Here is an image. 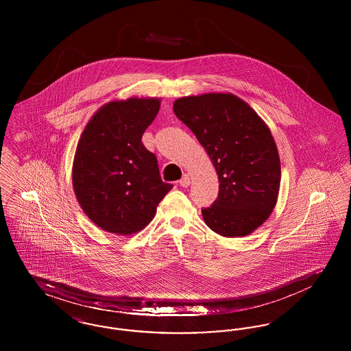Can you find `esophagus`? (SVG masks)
Instances as JSON below:
<instances>
[{
  "label": "esophagus",
  "instance_id": "1",
  "mask_svg": "<svg viewBox=\"0 0 351 351\" xmlns=\"http://www.w3.org/2000/svg\"><path fill=\"white\" fill-rule=\"evenodd\" d=\"M179 184H180V186H184V188L189 186V184H191L189 176H188V175H184L183 178L179 180Z\"/></svg>",
  "mask_w": 351,
  "mask_h": 351
}]
</instances>
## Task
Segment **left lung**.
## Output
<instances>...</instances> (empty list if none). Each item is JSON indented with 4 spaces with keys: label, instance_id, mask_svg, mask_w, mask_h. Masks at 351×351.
<instances>
[{
    "label": "left lung",
    "instance_id": "obj_1",
    "mask_svg": "<svg viewBox=\"0 0 351 351\" xmlns=\"http://www.w3.org/2000/svg\"><path fill=\"white\" fill-rule=\"evenodd\" d=\"M173 112L217 171V200L201 210L205 223L222 237L252 233L272 213L280 188V159L267 125L232 93L182 97Z\"/></svg>",
    "mask_w": 351,
    "mask_h": 351
}]
</instances>
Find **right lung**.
Here are the masks:
<instances>
[{
	"label": "right lung",
	"mask_w": 351,
	"mask_h": 351,
	"mask_svg": "<svg viewBox=\"0 0 351 351\" xmlns=\"http://www.w3.org/2000/svg\"><path fill=\"white\" fill-rule=\"evenodd\" d=\"M159 99L110 101L86 123L79 139L72 185L84 213L109 233L129 235L147 226L172 189L156 156L142 143Z\"/></svg>",
	"instance_id": "obj_1"
}]
</instances>
